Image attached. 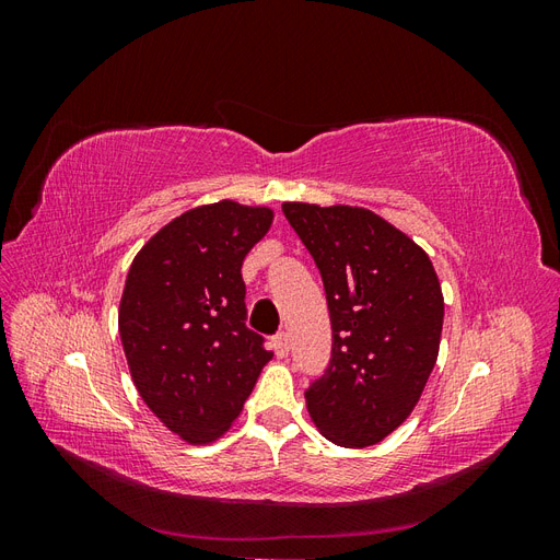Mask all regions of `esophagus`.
I'll list each match as a JSON object with an SVG mask.
<instances>
[{"instance_id":"obj_1","label":"esophagus","mask_w":560,"mask_h":560,"mask_svg":"<svg viewBox=\"0 0 560 560\" xmlns=\"http://www.w3.org/2000/svg\"><path fill=\"white\" fill-rule=\"evenodd\" d=\"M273 350H276L278 358H287V354H290V336H287L284 331L278 334L273 338Z\"/></svg>"}]
</instances>
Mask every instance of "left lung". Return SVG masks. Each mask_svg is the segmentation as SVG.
I'll list each match as a JSON object with an SVG mask.
<instances>
[{
  "mask_svg": "<svg viewBox=\"0 0 560 560\" xmlns=\"http://www.w3.org/2000/svg\"><path fill=\"white\" fill-rule=\"evenodd\" d=\"M325 282L331 360L306 389L315 428L346 448L374 446L411 416L434 369L442 284L425 249L376 212L282 202Z\"/></svg>",
  "mask_w": 560,
  "mask_h": 560,
  "instance_id": "8db88e82",
  "label": "left lung"
}]
</instances>
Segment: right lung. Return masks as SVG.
I'll list each match as a JSON object with an SVG mask.
<instances>
[{
    "label": "right lung",
    "instance_id": "1",
    "mask_svg": "<svg viewBox=\"0 0 560 560\" xmlns=\"http://www.w3.org/2000/svg\"><path fill=\"white\" fill-rule=\"evenodd\" d=\"M273 210L219 200L175 217L132 259L121 306L128 369L163 425L210 444L241 416L273 358L245 327L243 261Z\"/></svg>",
    "mask_w": 560,
    "mask_h": 560
}]
</instances>
